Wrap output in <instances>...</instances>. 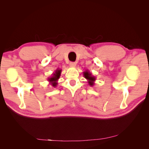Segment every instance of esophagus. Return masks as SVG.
Returning a JSON list of instances; mask_svg holds the SVG:
<instances>
[{"label": "esophagus", "instance_id": "1", "mask_svg": "<svg viewBox=\"0 0 149 149\" xmlns=\"http://www.w3.org/2000/svg\"><path fill=\"white\" fill-rule=\"evenodd\" d=\"M70 66L71 67L74 68L75 67V66H76V63L75 62H70Z\"/></svg>", "mask_w": 149, "mask_h": 149}]
</instances>
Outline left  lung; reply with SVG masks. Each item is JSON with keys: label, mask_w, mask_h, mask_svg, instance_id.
I'll list each match as a JSON object with an SVG mask.
<instances>
[{"label": "left lung", "mask_w": 149, "mask_h": 149, "mask_svg": "<svg viewBox=\"0 0 149 149\" xmlns=\"http://www.w3.org/2000/svg\"><path fill=\"white\" fill-rule=\"evenodd\" d=\"M83 75L85 79H86L88 81V83L90 86H93L95 84V81L96 80V78L91 74V73L86 70V71L83 72Z\"/></svg>", "instance_id": "1"}]
</instances>
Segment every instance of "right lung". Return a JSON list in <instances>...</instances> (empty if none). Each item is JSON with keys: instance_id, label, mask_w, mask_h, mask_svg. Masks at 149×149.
Wrapping results in <instances>:
<instances>
[{"instance_id": "1", "label": "right lung", "mask_w": 149, "mask_h": 149, "mask_svg": "<svg viewBox=\"0 0 149 149\" xmlns=\"http://www.w3.org/2000/svg\"><path fill=\"white\" fill-rule=\"evenodd\" d=\"M62 70L58 68L56 70L55 72L53 73L52 74V76H50V77L48 78V81L49 82V84H51V86L54 88H56L58 85V79L60 78V76H61V74Z\"/></svg>"}]
</instances>
